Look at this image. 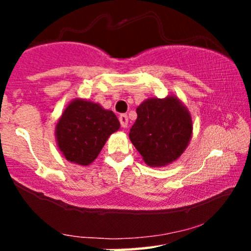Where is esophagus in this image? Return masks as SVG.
Returning a JSON list of instances; mask_svg holds the SVG:
<instances>
[{
	"instance_id": "1",
	"label": "esophagus",
	"mask_w": 251,
	"mask_h": 251,
	"mask_svg": "<svg viewBox=\"0 0 251 251\" xmlns=\"http://www.w3.org/2000/svg\"><path fill=\"white\" fill-rule=\"evenodd\" d=\"M119 122H120V125H122V127H124V128L127 127L128 118H127V116H126V114H120Z\"/></svg>"
}]
</instances>
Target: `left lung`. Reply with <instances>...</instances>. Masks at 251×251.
Segmentation results:
<instances>
[{
  "mask_svg": "<svg viewBox=\"0 0 251 251\" xmlns=\"http://www.w3.org/2000/svg\"><path fill=\"white\" fill-rule=\"evenodd\" d=\"M137 120L129 140L151 168H162L183 154L192 137L188 107L174 94L164 99L149 98L137 107Z\"/></svg>",
  "mask_w": 251,
  "mask_h": 251,
  "instance_id": "left-lung-1",
  "label": "left lung"
}]
</instances>
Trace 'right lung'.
I'll return each mask as SVG.
<instances>
[{
  "label": "right lung",
  "instance_id": "right-lung-1",
  "mask_svg": "<svg viewBox=\"0 0 251 251\" xmlns=\"http://www.w3.org/2000/svg\"><path fill=\"white\" fill-rule=\"evenodd\" d=\"M120 128L116 114L91 100H72L55 126L57 148L68 162L88 166L99 155L109 135Z\"/></svg>",
  "mask_w": 251,
  "mask_h": 251
}]
</instances>
